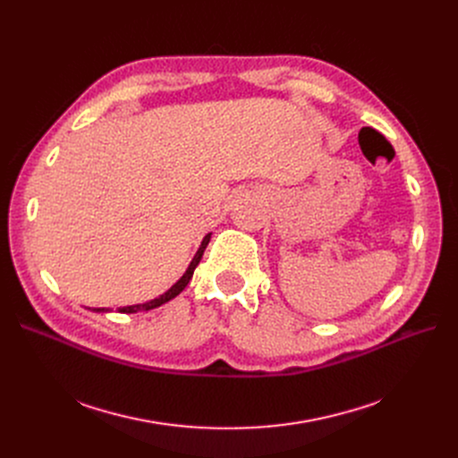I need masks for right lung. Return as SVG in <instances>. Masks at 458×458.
<instances>
[{
  "instance_id": "add662e5",
  "label": "right lung",
  "mask_w": 458,
  "mask_h": 458,
  "mask_svg": "<svg viewBox=\"0 0 458 458\" xmlns=\"http://www.w3.org/2000/svg\"><path fill=\"white\" fill-rule=\"evenodd\" d=\"M209 239H211V233H206V237L202 239V243H200V247H199V250H197V254H195V258L191 259V263H189V267H187V271L183 273V276L171 287V290L168 292H165L163 295H159L157 299H154V301H148V302H144V304H133V306H124V308H118V311L120 314H137V311H140V310H152V308H157V306H161V304H165V302H168L171 299H174L176 295H180L183 290H185V285L189 284V280L192 278V273H195V269H197V266L200 263V259H202V254H204V250H206V247H208V243H209ZM92 311H107L106 308H94Z\"/></svg>"
}]
</instances>
